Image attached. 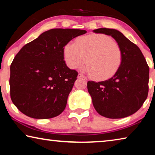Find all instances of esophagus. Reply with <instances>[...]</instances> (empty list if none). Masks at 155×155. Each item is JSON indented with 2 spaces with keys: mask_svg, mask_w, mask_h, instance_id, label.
<instances>
[{
  "mask_svg": "<svg viewBox=\"0 0 155 155\" xmlns=\"http://www.w3.org/2000/svg\"><path fill=\"white\" fill-rule=\"evenodd\" d=\"M78 78H85V79H87V78H86L85 76L83 75L82 74H81V73H79V74H78Z\"/></svg>",
  "mask_w": 155,
  "mask_h": 155,
  "instance_id": "esophagus-1",
  "label": "esophagus"
}]
</instances>
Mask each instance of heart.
Instances as JSON below:
<instances>
[{
    "instance_id": "obj_1",
    "label": "heart",
    "mask_w": 155,
    "mask_h": 155,
    "mask_svg": "<svg viewBox=\"0 0 155 155\" xmlns=\"http://www.w3.org/2000/svg\"><path fill=\"white\" fill-rule=\"evenodd\" d=\"M65 63L71 69H77L87 63L83 70L97 80L107 79L121 66L123 53L120 46L108 35L92 34L78 38L74 44L69 43L64 50Z\"/></svg>"
}]
</instances>
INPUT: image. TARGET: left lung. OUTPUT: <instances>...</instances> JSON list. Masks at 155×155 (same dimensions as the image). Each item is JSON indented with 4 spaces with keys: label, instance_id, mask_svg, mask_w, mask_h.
<instances>
[{
    "label": "left lung",
    "instance_id": "8db88e82",
    "mask_svg": "<svg viewBox=\"0 0 155 155\" xmlns=\"http://www.w3.org/2000/svg\"><path fill=\"white\" fill-rule=\"evenodd\" d=\"M93 32L111 35L121 47L123 60L108 80L87 82L88 92L96 111L107 118H123L143 105L148 93L149 67L139 47L119 31L101 28Z\"/></svg>",
    "mask_w": 155,
    "mask_h": 155
}]
</instances>
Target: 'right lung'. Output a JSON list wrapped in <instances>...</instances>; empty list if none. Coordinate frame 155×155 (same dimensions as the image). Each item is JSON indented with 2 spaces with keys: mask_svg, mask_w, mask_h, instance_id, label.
I'll return each mask as SVG.
<instances>
[{
  "mask_svg": "<svg viewBox=\"0 0 155 155\" xmlns=\"http://www.w3.org/2000/svg\"><path fill=\"white\" fill-rule=\"evenodd\" d=\"M85 30L53 28L28 43L10 66V96L14 105L35 119L56 117L64 111L78 72L64 61V46Z\"/></svg>",
  "mask_w": 155,
  "mask_h": 155,
  "instance_id": "obj_1",
  "label": "right lung"
}]
</instances>
